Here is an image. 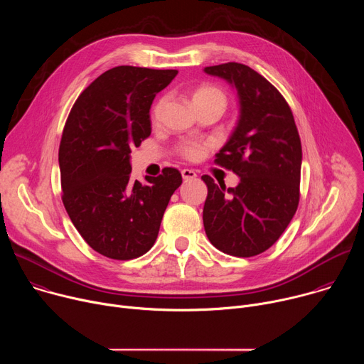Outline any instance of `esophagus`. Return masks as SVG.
I'll return each instance as SVG.
<instances>
[{"instance_id": "34e87169", "label": "esophagus", "mask_w": 364, "mask_h": 364, "mask_svg": "<svg viewBox=\"0 0 364 364\" xmlns=\"http://www.w3.org/2000/svg\"><path fill=\"white\" fill-rule=\"evenodd\" d=\"M181 176H183V178H184V180H193V178H196V177H197V173H196L194 170L184 168V170L181 171Z\"/></svg>"}]
</instances>
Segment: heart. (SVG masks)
Listing matches in <instances>:
<instances>
[{
	"instance_id": "b5f03b06",
	"label": "heart",
	"mask_w": 364,
	"mask_h": 364,
	"mask_svg": "<svg viewBox=\"0 0 364 364\" xmlns=\"http://www.w3.org/2000/svg\"><path fill=\"white\" fill-rule=\"evenodd\" d=\"M191 99H193V103L196 107L204 105V103H219V105L226 108V102H228L225 92L220 87H218L215 85H209V83H203V85H198L197 87H194L191 92ZM164 107H166V97H161L152 108V114H151L152 121H159L161 118ZM205 146L207 145L203 142L188 141V142L180 144L178 152L183 159H186L188 161H197L204 155Z\"/></svg>"
}]
</instances>
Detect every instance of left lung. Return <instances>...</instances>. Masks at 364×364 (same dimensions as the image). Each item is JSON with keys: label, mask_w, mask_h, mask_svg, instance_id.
Segmentation results:
<instances>
[{"label": "left lung", "mask_w": 364, "mask_h": 364, "mask_svg": "<svg viewBox=\"0 0 364 364\" xmlns=\"http://www.w3.org/2000/svg\"><path fill=\"white\" fill-rule=\"evenodd\" d=\"M204 72L232 83L240 102L237 125L215 160L240 183L226 188L201 177L207 186L204 230L219 250L250 257L279 239L298 209L301 139L288 102L262 75L236 62Z\"/></svg>", "instance_id": "left-lung-1"}]
</instances>
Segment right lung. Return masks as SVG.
Segmentation results:
<instances>
[{
	"mask_svg": "<svg viewBox=\"0 0 364 364\" xmlns=\"http://www.w3.org/2000/svg\"><path fill=\"white\" fill-rule=\"evenodd\" d=\"M177 70L118 66L96 77L77 97L59 146L62 200L85 242L97 253L129 261L159 236L177 168L146 184L131 178L129 154L151 135L149 108Z\"/></svg>",
	"mask_w": 364,
	"mask_h": 364,
	"instance_id": "add662e5",
	"label": "right lung"
}]
</instances>
